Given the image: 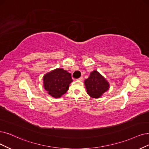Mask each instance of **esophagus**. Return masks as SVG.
Returning a JSON list of instances; mask_svg holds the SVG:
<instances>
[{"instance_id":"1","label":"esophagus","mask_w":149,"mask_h":149,"mask_svg":"<svg viewBox=\"0 0 149 149\" xmlns=\"http://www.w3.org/2000/svg\"><path fill=\"white\" fill-rule=\"evenodd\" d=\"M84 77H80L79 79V80H80V81H83V80H84Z\"/></svg>"}]
</instances>
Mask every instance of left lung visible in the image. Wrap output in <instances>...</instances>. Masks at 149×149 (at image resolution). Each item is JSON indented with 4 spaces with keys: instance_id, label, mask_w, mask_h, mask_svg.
Masks as SVG:
<instances>
[{
    "instance_id": "left-lung-1",
    "label": "left lung",
    "mask_w": 149,
    "mask_h": 149,
    "mask_svg": "<svg viewBox=\"0 0 149 149\" xmlns=\"http://www.w3.org/2000/svg\"><path fill=\"white\" fill-rule=\"evenodd\" d=\"M87 93L93 98H98L109 90V85L106 80L97 72L93 71L90 75L85 80Z\"/></svg>"
}]
</instances>
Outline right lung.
<instances>
[{"label": "right lung", "instance_id": "1", "mask_svg": "<svg viewBox=\"0 0 149 149\" xmlns=\"http://www.w3.org/2000/svg\"><path fill=\"white\" fill-rule=\"evenodd\" d=\"M72 81L71 74L63 69H55L43 77L44 88L54 97L65 94Z\"/></svg>", "mask_w": 149, "mask_h": 149}]
</instances>
